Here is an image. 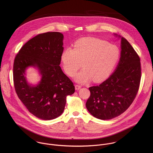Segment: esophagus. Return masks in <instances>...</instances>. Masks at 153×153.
I'll return each mask as SVG.
<instances>
[{"label": "esophagus", "mask_w": 153, "mask_h": 153, "mask_svg": "<svg viewBox=\"0 0 153 153\" xmlns=\"http://www.w3.org/2000/svg\"><path fill=\"white\" fill-rule=\"evenodd\" d=\"M75 88L76 90H78V89H79L81 88V86L79 85H75Z\"/></svg>", "instance_id": "34e87169"}]
</instances>
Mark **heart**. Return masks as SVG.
<instances>
[{"label": "heart", "instance_id": "heart-1", "mask_svg": "<svg viewBox=\"0 0 153 153\" xmlns=\"http://www.w3.org/2000/svg\"><path fill=\"white\" fill-rule=\"evenodd\" d=\"M120 55L118 48L105 41L87 37L78 40L74 49L66 48L61 55V61L66 74L75 75L81 67L75 80L86 83L93 80L100 82L107 79L117 65Z\"/></svg>", "mask_w": 153, "mask_h": 153}]
</instances>
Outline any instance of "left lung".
<instances>
[{"label":"left lung","instance_id":"left-lung-1","mask_svg":"<svg viewBox=\"0 0 153 153\" xmlns=\"http://www.w3.org/2000/svg\"><path fill=\"white\" fill-rule=\"evenodd\" d=\"M121 38V56L114 73L98 86L89 88L86 107L97 118H114L128 108L138 92L141 80L140 59L126 39Z\"/></svg>","mask_w":153,"mask_h":153}]
</instances>
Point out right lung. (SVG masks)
Listing matches in <instances>:
<instances>
[{
  "label": "right lung",
  "mask_w": 153,
  "mask_h": 153,
  "mask_svg": "<svg viewBox=\"0 0 153 153\" xmlns=\"http://www.w3.org/2000/svg\"><path fill=\"white\" fill-rule=\"evenodd\" d=\"M63 39L60 32L39 34L22 46L14 61V87L19 98L31 114L44 120L60 116L66 97L75 92L73 82L59 66ZM29 67H36L42 75L36 86L28 84L24 76Z\"/></svg>",
  "instance_id": "add662e5"
}]
</instances>
